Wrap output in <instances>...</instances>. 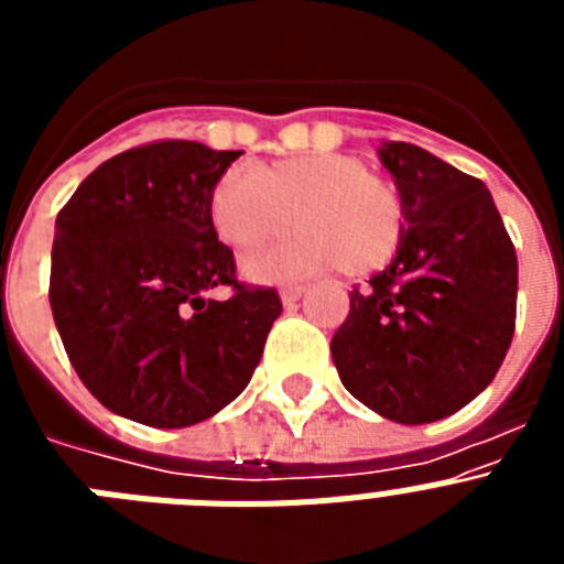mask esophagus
I'll return each mask as SVG.
<instances>
[{
  "label": "esophagus",
  "mask_w": 564,
  "mask_h": 564,
  "mask_svg": "<svg viewBox=\"0 0 564 564\" xmlns=\"http://www.w3.org/2000/svg\"><path fill=\"white\" fill-rule=\"evenodd\" d=\"M302 293H305V288L302 285H285L282 291H279V296H282V305H293V302L302 299Z\"/></svg>",
  "instance_id": "obj_1"
}]
</instances>
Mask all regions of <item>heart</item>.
<instances>
[{"mask_svg": "<svg viewBox=\"0 0 564 564\" xmlns=\"http://www.w3.org/2000/svg\"><path fill=\"white\" fill-rule=\"evenodd\" d=\"M291 214L299 234L242 262L257 282H293L336 268L364 276L395 257L406 231L395 183L352 154H299L259 172L231 166L208 194V220L234 251L282 237Z\"/></svg>", "mask_w": 564, "mask_h": 564, "instance_id": "1", "label": "heart"}]
</instances>
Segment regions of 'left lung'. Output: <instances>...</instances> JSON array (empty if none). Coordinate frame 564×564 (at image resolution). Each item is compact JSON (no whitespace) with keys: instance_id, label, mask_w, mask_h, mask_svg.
Wrapping results in <instances>:
<instances>
[{"instance_id":"8db88e82","label":"left lung","mask_w":564,"mask_h":564,"mask_svg":"<svg viewBox=\"0 0 564 564\" xmlns=\"http://www.w3.org/2000/svg\"><path fill=\"white\" fill-rule=\"evenodd\" d=\"M378 158L406 212L395 257L350 293L330 341L352 398L395 423L455 415L495 381L517 318V253L486 183L387 141Z\"/></svg>"}]
</instances>
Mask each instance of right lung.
Segmentation results:
<instances>
[{"instance_id": "1", "label": "right lung", "mask_w": 564, "mask_h": 564, "mask_svg": "<svg viewBox=\"0 0 564 564\" xmlns=\"http://www.w3.org/2000/svg\"><path fill=\"white\" fill-rule=\"evenodd\" d=\"M242 152L158 141L104 161L56 217L50 307L69 364L115 415L181 430L246 390L273 288L237 282L208 220L214 181ZM226 284V303L207 291Z\"/></svg>"}]
</instances>
